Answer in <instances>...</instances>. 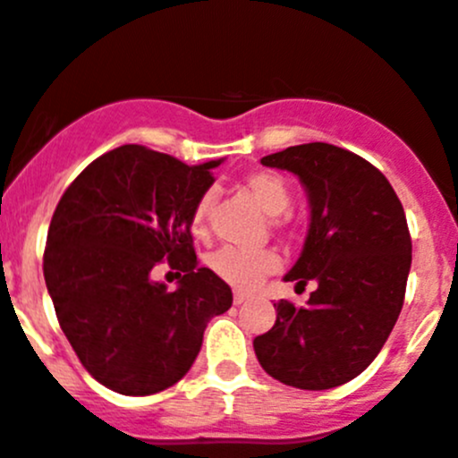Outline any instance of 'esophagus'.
<instances>
[{"label": "esophagus", "instance_id": "1", "mask_svg": "<svg viewBox=\"0 0 458 458\" xmlns=\"http://www.w3.org/2000/svg\"><path fill=\"white\" fill-rule=\"evenodd\" d=\"M246 301H249V293L234 292V296H233V302H234V305H242V302H246Z\"/></svg>", "mask_w": 458, "mask_h": 458}]
</instances>
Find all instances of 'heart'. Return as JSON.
<instances>
[{
    "mask_svg": "<svg viewBox=\"0 0 458 458\" xmlns=\"http://www.w3.org/2000/svg\"><path fill=\"white\" fill-rule=\"evenodd\" d=\"M243 190L249 191L250 199L259 205L262 212L268 216H276L273 224L282 225L277 215L287 212L292 205V191L284 178L271 174V171H255L243 181ZM209 205H212V196L203 194L194 205L191 212V230L196 234L205 233L208 225ZM280 259L273 250H237V249H221L209 258V268L219 276L221 280L228 282L230 287L242 289V292H250L264 280L267 276L277 271Z\"/></svg>",
    "mask_w": 458,
    "mask_h": 458,
    "instance_id": "1",
    "label": "heart"
}]
</instances>
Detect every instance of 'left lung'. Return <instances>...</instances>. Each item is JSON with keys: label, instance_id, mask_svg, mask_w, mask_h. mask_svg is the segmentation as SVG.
I'll list each match as a JSON object with an SVG mask.
<instances>
[{"label": "left lung", "instance_id": "obj_1", "mask_svg": "<svg viewBox=\"0 0 458 458\" xmlns=\"http://www.w3.org/2000/svg\"><path fill=\"white\" fill-rule=\"evenodd\" d=\"M262 165L305 187L310 228L284 282L316 289L301 310L276 302V326L255 336V354L287 386H341L369 369L403 310L411 268L403 203L382 171L335 144H298Z\"/></svg>", "mask_w": 458, "mask_h": 458}]
</instances>
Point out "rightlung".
I'll return each mask as SVG.
<instances>
[{"mask_svg": "<svg viewBox=\"0 0 458 458\" xmlns=\"http://www.w3.org/2000/svg\"><path fill=\"white\" fill-rule=\"evenodd\" d=\"M221 160L185 165L123 144L85 166L51 216L45 282L55 316L89 375L122 395H151L185 377L230 287L199 267L191 212ZM166 257L176 293L152 280Z\"/></svg>", "mask_w": 458, "mask_h": 458, "instance_id": "1", "label": "right lung"}]
</instances>
